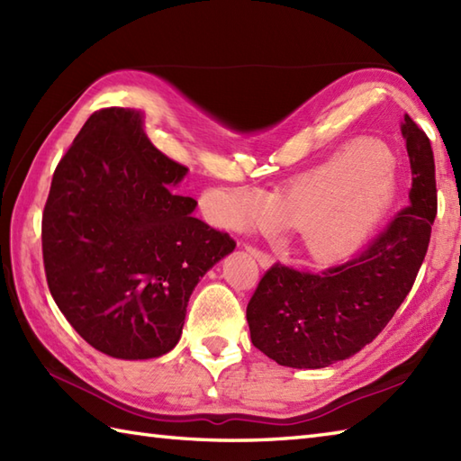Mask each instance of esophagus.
<instances>
[{
  "label": "esophagus",
  "mask_w": 461,
  "mask_h": 461,
  "mask_svg": "<svg viewBox=\"0 0 461 461\" xmlns=\"http://www.w3.org/2000/svg\"><path fill=\"white\" fill-rule=\"evenodd\" d=\"M246 251L249 253V256H253V258L258 259V263H259V266H261L263 269H267V267L273 266V258L269 256V253L258 249L256 246H249V243H246Z\"/></svg>",
  "instance_id": "obj_1"
}]
</instances>
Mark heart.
Instances as JSON below:
<instances>
[{
	"label": "heart",
	"instance_id": "b5f03b06",
	"mask_svg": "<svg viewBox=\"0 0 461 461\" xmlns=\"http://www.w3.org/2000/svg\"><path fill=\"white\" fill-rule=\"evenodd\" d=\"M402 172L393 154L370 142H355L271 202L258 188L233 192L243 221L295 223L311 256L345 259L375 236L398 198Z\"/></svg>",
	"mask_w": 461,
	"mask_h": 461
}]
</instances>
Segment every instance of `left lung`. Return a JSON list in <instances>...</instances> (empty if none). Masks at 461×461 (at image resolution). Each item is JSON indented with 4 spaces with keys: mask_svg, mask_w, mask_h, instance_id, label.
I'll return each mask as SVG.
<instances>
[{
    "mask_svg": "<svg viewBox=\"0 0 461 461\" xmlns=\"http://www.w3.org/2000/svg\"><path fill=\"white\" fill-rule=\"evenodd\" d=\"M410 205L342 266L311 273L276 263L248 303L253 347L281 366L325 368L366 347L394 317L426 258L438 212L436 166L426 132L406 114Z\"/></svg>",
    "mask_w": 461,
    "mask_h": 461,
    "instance_id": "left-lung-1",
    "label": "left lung"
}]
</instances>
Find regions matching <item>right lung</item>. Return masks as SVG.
<instances>
[{
  "instance_id": "right-lung-1",
  "label": "right lung",
  "mask_w": 461,
  "mask_h": 461,
  "mask_svg": "<svg viewBox=\"0 0 461 461\" xmlns=\"http://www.w3.org/2000/svg\"><path fill=\"white\" fill-rule=\"evenodd\" d=\"M188 174L149 140L139 111L89 116L57 164L41 221L49 291L71 327L113 358L178 345L194 287L236 249L174 188Z\"/></svg>"
}]
</instances>
